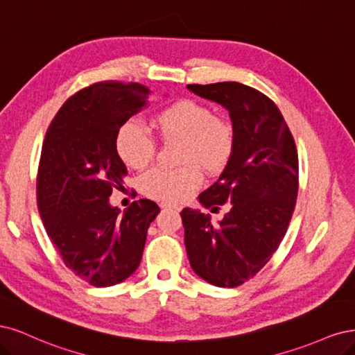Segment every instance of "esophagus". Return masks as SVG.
Listing matches in <instances>:
<instances>
[{
    "instance_id": "34e87169",
    "label": "esophagus",
    "mask_w": 355,
    "mask_h": 355,
    "mask_svg": "<svg viewBox=\"0 0 355 355\" xmlns=\"http://www.w3.org/2000/svg\"><path fill=\"white\" fill-rule=\"evenodd\" d=\"M161 208H169V209H175V211H181V207L178 205H169V203H161Z\"/></svg>"
}]
</instances>
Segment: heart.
Returning <instances> with one entry per match:
<instances>
[{"mask_svg":"<svg viewBox=\"0 0 355 355\" xmlns=\"http://www.w3.org/2000/svg\"><path fill=\"white\" fill-rule=\"evenodd\" d=\"M155 128L164 141H181L177 169L155 168L139 178L143 196L162 203H180L199 190L202 169L218 175L234 153V130L227 119L215 116L211 107L191 98L178 100L157 113ZM116 152L132 169L153 161L156 143L139 122H125L116 132Z\"/></svg>","mask_w":355,"mask_h":355,"instance_id":"b5f03b06","label":"heart"}]
</instances>
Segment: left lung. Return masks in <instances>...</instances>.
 Masks as SVG:
<instances>
[{
    "label": "left lung",
    "mask_w": 355,
    "mask_h": 355,
    "mask_svg": "<svg viewBox=\"0 0 355 355\" xmlns=\"http://www.w3.org/2000/svg\"><path fill=\"white\" fill-rule=\"evenodd\" d=\"M187 88L228 110L236 139L230 164L199 194L212 211L232 203L220 225L209 214L181 211L187 255L198 276L236 288L257 276L288 232L298 196V152L276 103L261 91L240 83Z\"/></svg>",
    "instance_id": "8db88e82"
}]
</instances>
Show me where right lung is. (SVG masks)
I'll return each instance as SVG.
<instances>
[{
    "instance_id": "1",
    "label": "right lung",
    "mask_w": 355,
    "mask_h": 355,
    "mask_svg": "<svg viewBox=\"0 0 355 355\" xmlns=\"http://www.w3.org/2000/svg\"><path fill=\"white\" fill-rule=\"evenodd\" d=\"M148 94L139 83H96L67 98L45 132L37 175L41 220L64 266L96 288L137 270L159 214L148 199L132 202L122 215L109 203L113 190H127L116 132Z\"/></svg>"
}]
</instances>
